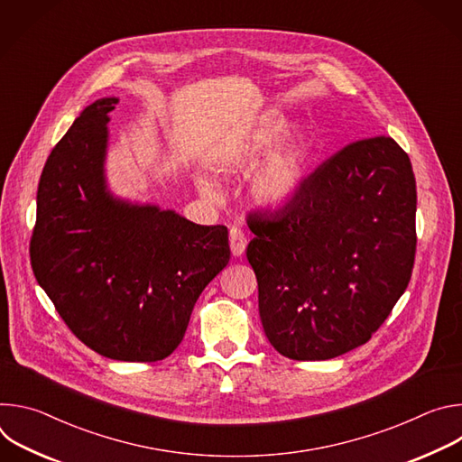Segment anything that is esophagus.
<instances>
[{
  "instance_id": "obj_1",
  "label": "esophagus",
  "mask_w": 462,
  "mask_h": 462,
  "mask_svg": "<svg viewBox=\"0 0 462 462\" xmlns=\"http://www.w3.org/2000/svg\"><path fill=\"white\" fill-rule=\"evenodd\" d=\"M228 237H230L232 254H234V255H243V254H245V248H246V243H248L245 232H243L241 228H237V226H232Z\"/></svg>"
}]
</instances>
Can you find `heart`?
<instances>
[{"mask_svg":"<svg viewBox=\"0 0 462 462\" xmlns=\"http://www.w3.org/2000/svg\"><path fill=\"white\" fill-rule=\"evenodd\" d=\"M285 131L287 124L282 118L261 124L243 139L236 150V157L239 161H254L265 155L276 146ZM307 155L309 146L303 137H292L283 143L254 175L252 188L257 199L269 205H282L291 199L303 179ZM199 186L207 195H217V188L212 180L201 179Z\"/></svg>","mask_w":462,"mask_h":462,"instance_id":"1","label":"heart"}]
</instances>
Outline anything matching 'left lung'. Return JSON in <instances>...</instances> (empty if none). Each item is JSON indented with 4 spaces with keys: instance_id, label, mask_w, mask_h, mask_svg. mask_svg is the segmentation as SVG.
Here are the masks:
<instances>
[{
    "instance_id": "left-lung-1",
    "label": "left lung",
    "mask_w": 462,
    "mask_h": 462,
    "mask_svg": "<svg viewBox=\"0 0 462 462\" xmlns=\"http://www.w3.org/2000/svg\"><path fill=\"white\" fill-rule=\"evenodd\" d=\"M408 153L378 135L344 146L278 212H250L246 259L273 347L328 360L378 331L404 294L417 250Z\"/></svg>"
}]
</instances>
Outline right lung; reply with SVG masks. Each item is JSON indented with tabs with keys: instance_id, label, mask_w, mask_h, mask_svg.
<instances>
[{
	"instance_id": "obj_1",
	"label": "right lung",
	"mask_w": 462,
	"mask_h": 462,
	"mask_svg": "<svg viewBox=\"0 0 462 462\" xmlns=\"http://www.w3.org/2000/svg\"><path fill=\"white\" fill-rule=\"evenodd\" d=\"M88 106L38 184L31 263L71 333L95 353L157 362L182 342L193 305L228 265V228L115 201L104 186L107 113Z\"/></svg>"
}]
</instances>
